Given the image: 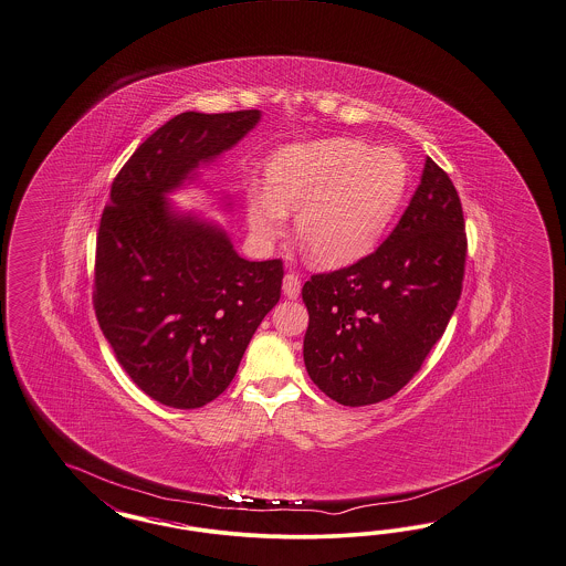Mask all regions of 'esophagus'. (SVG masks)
<instances>
[{
    "label": "esophagus",
    "mask_w": 566,
    "mask_h": 566,
    "mask_svg": "<svg viewBox=\"0 0 566 566\" xmlns=\"http://www.w3.org/2000/svg\"><path fill=\"white\" fill-rule=\"evenodd\" d=\"M282 293L286 294L289 298H296L301 293V280L294 273H286L282 280Z\"/></svg>",
    "instance_id": "1"
}]
</instances>
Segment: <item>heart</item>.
I'll use <instances>...</instances> for the list:
<instances>
[{
  "label": "heart",
  "mask_w": 566,
  "mask_h": 566,
  "mask_svg": "<svg viewBox=\"0 0 566 566\" xmlns=\"http://www.w3.org/2000/svg\"><path fill=\"white\" fill-rule=\"evenodd\" d=\"M410 188V165L395 148L328 137L277 150L265 190L249 188L247 226L254 244L272 247L296 213L294 232L326 270L353 265L378 247Z\"/></svg>",
  "instance_id": "heart-1"
}]
</instances>
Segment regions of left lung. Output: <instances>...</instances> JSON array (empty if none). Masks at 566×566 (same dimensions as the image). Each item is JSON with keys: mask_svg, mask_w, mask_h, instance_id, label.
I'll list each match as a JSON object with an SVG mask.
<instances>
[{"mask_svg": "<svg viewBox=\"0 0 566 566\" xmlns=\"http://www.w3.org/2000/svg\"><path fill=\"white\" fill-rule=\"evenodd\" d=\"M467 234L460 196L427 156L420 184L389 238L366 259L303 286V359L340 406L392 397L443 336L462 293Z\"/></svg>", "mask_w": 566, "mask_h": 566, "instance_id": "obj_1", "label": "left lung"}]
</instances>
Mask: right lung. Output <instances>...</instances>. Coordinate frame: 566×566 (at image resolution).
<instances>
[{
	"instance_id": "right-lung-1",
	"label": "right lung",
	"mask_w": 566,
	"mask_h": 566,
	"mask_svg": "<svg viewBox=\"0 0 566 566\" xmlns=\"http://www.w3.org/2000/svg\"><path fill=\"white\" fill-rule=\"evenodd\" d=\"M259 120L261 111H192L167 120L118 171L102 213L99 328L127 376L169 408H202L228 389L280 301V259H242L217 221L171 202ZM221 202L230 211L228 196Z\"/></svg>"
}]
</instances>
